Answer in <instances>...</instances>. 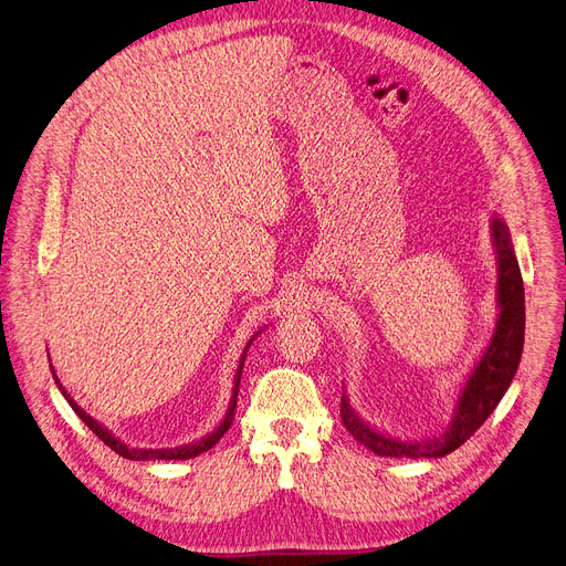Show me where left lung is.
<instances>
[{
	"label": "left lung",
	"instance_id": "left-lung-1",
	"mask_svg": "<svg viewBox=\"0 0 566 566\" xmlns=\"http://www.w3.org/2000/svg\"><path fill=\"white\" fill-rule=\"evenodd\" d=\"M489 229L497 263L495 331L484 353L480 355V360L474 363V367L470 369L461 385V390L457 392L450 422L431 436H422L415 440L399 438L365 422L350 406L348 397L342 395L344 427L355 440L363 442L367 450H371L378 457L438 459L454 452L486 422V418L495 410L504 392L510 390L523 353L525 291L507 222L493 213Z\"/></svg>",
	"mask_w": 566,
	"mask_h": 566
}]
</instances>
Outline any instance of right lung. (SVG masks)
Segmentation results:
<instances>
[{
  "instance_id": "right-lung-1",
  "label": "right lung",
  "mask_w": 566,
  "mask_h": 566,
  "mask_svg": "<svg viewBox=\"0 0 566 566\" xmlns=\"http://www.w3.org/2000/svg\"><path fill=\"white\" fill-rule=\"evenodd\" d=\"M263 331H259V333H254L252 337H250V342L245 344V350L241 353V360H238V369H235V376H233V388H231V399H229V408H227V412H224V420L211 431V433H206V436H201L199 440H192V442H188V444H181V448H163V450H151V448H128V444L122 440V438H116L109 429H105L98 420H94L92 415H88L86 410H82L77 403H75V399L66 392V388L62 382H59V378H56V371L52 369V365H50V371H52V378H54V382H56V388H59V392L64 395V399L71 403V408L77 412V418L92 429L105 444L107 448H112L118 457H124V459H130V461H184V459H195V457H199L201 452H208L213 448V444L227 433V429L231 427V422H233V410H235V399H238V382H241V376H243V367H245V358H248V348H250V344L261 335Z\"/></svg>"
}]
</instances>
